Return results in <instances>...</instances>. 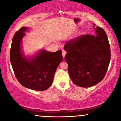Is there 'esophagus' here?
Returning a JSON list of instances; mask_svg holds the SVG:
<instances>
[{
	"label": "esophagus",
	"mask_w": 121,
	"mask_h": 121,
	"mask_svg": "<svg viewBox=\"0 0 121 121\" xmlns=\"http://www.w3.org/2000/svg\"><path fill=\"white\" fill-rule=\"evenodd\" d=\"M66 51H65L64 50H62V56H63V58H64V57L65 56V55H66Z\"/></svg>",
	"instance_id": "1"
}]
</instances>
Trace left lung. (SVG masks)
Listing matches in <instances>:
<instances>
[{
    "label": "left lung",
    "instance_id": "8db88e82",
    "mask_svg": "<svg viewBox=\"0 0 121 121\" xmlns=\"http://www.w3.org/2000/svg\"><path fill=\"white\" fill-rule=\"evenodd\" d=\"M96 35H86L65 43V60L73 82L82 87L92 86L103 80L110 61V48L106 32L94 24Z\"/></svg>",
    "mask_w": 121,
    "mask_h": 121
}]
</instances>
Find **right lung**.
<instances>
[{"instance_id":"1","label":"right lung","mask_w":121,"mask_h":121,"mask_svg":"<svg viewBox=\"0 0 121 121\" xmlns=\"http://www.w3.org/2000/svg\"><path fill=\"white\" fill-rule=\"evenodd\" d=\"M28 30L22 27L15 33L10 50V61L18 81L23 86L43 91L51 86L54 75L62 61V51L50 52L43 49L35 56L26 57L22 51V40Z\"/></svg>"}]
</instances>
